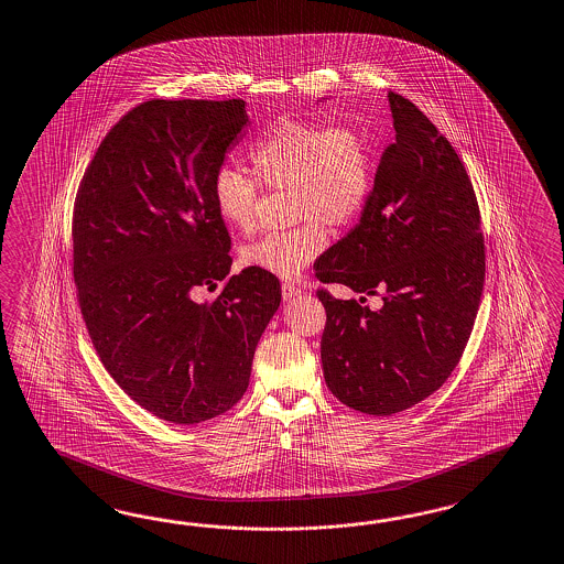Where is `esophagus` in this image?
Instances as JSON below:
<instances>
[{
	"label": "esophagus",
	"instance_id": "34e87169",
	"mask_svg": "<svg viewBox=\"0 0 564 564\" xmlns=\"http://www.w3.org/2000/svg\"><path fill=\"white\" fill-rule=\"evenodd\" d=\"M282 296H284V301H294L296 296H301V289L294 286V284L284 282V284H282Z\"/></svg>",
	"mask_w": 564,
	"mask_h": 564
}]
</instances>
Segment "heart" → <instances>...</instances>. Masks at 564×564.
Segmentation results:
<instances>
[{
	"label": "heart",
	"instance_id": "obj_1",
	"mask_svg": "<svg viewBox=\"0 0 564 564\" xmlns=\"http://www.w3.org/2000/svg\"><path fill=\"white\" fill-rule=\"evenodd\" d=\"M249 160L263 186L292 189V217L303 220L241 247V263L265 274L286 280L303 274L329 243L327 225H354L372 196V147L356 127L286 120L251 145ZM258 180L232 165L215 172L213 200L220 218L237 231L256 227Z\"/></svg>",
	"mask_w": 564,
	"mask_h": 564
}]
</instances>
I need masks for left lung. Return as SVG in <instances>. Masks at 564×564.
<instances>
[{
  "instance_id": "1",
  "label": "left lung",
  "mask_w": 564,
  "mask_h": 564,
  "mask_svg": "<svg viewBox=\"0 0 564 564\" xmlns=\"http://www.w3.org/2000/svg\"><path fill=\"white\" fill-rule=\"evenodd\" d=\"M394 143L376 170L360 223L315 265L323 284L380 295L376 312L317 290L325 382L368 415H392L440 389L463 358L485 284L473 182L448 139L390 91Z\"/></svg>"
}]
</instances>
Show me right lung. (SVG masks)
Wrapping results in <instances>:
<instances>
[{
  "label": "right lung",
  "mask_w": 564,
  "mask_h": 564,
  "mask_svg": "<svg viewBox=\"0 0 564 564\" xmlns=\"http://www.w3.org/2000/svg\"><path fill=\"white\" fill-rule=\"evenodd\" d=\"M249 118L243 100H149L98 147L75 196L73 278L101 364L155 417L194 425L249 387L282 290L231 272L213 177ZM224 289L200 304L203 289Z\"/></svg>",
  "instance_id": "add662e5"
}]
</instances>
